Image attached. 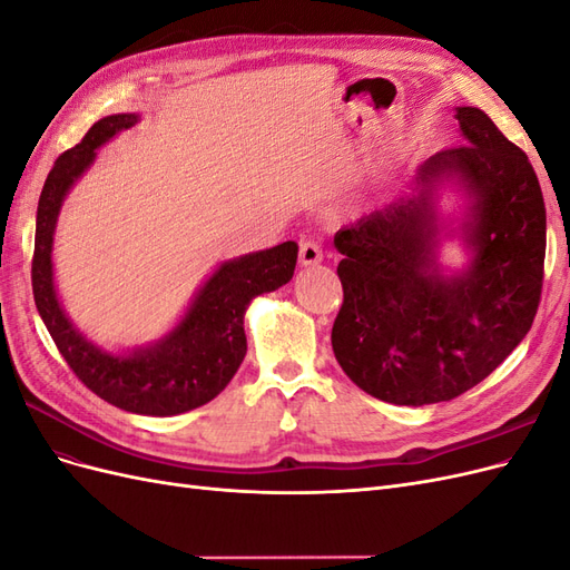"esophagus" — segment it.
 I'll return each instance as SVG.
<instances>
[{
    "mask_svg": "<svg viewBox=\"0 0 570 570\" xmlns=\"http://www.w3.org/2000/svg\"><path fill=\"white\" fill-rule=\"evenodd\" d=\"M323 258V249L316 239H302L299 243V264L302 266H316Z\"/></svg>",
    "mask_w": 570,
    "mask_h": 570,
    "instance_id": "34e87169",
    "label": "esophagus"
}]
</instances>
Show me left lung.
I'll return each mask as SVG.
<instances>
[{
	"label": "left lung",
	"mask_w": 570,
	"mask_h": 570,
	"mask_svg": "<svg viewBox=\"0 0 570 570\" xmlns=\"http://www.w3.org/2000/svg\"><path fill=\"white\" fill-rule=\"evenodd\" d=\"M456 120L465 145L433 154L406 195L335 233V358L354 385L400 406L450 402L485 381L528 335L542 295L538 176L485 111L459 107ZM444 181L472 202L459 228L472 258L454 274L436 264Z\"/></svg>",
	"instance_id": "left-lung-1"
}]
</instances>
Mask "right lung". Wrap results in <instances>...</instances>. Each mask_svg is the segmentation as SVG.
<instances>
[{"instance_id": "1", "label": "right lung", "mask_w": 570, "mask_h": 570, "mask_svg": "<svg viewBox=\"0 0 570 570\" xmlns=\"http://www.w3.org/2000/svg\"><path fill=\"white\" fill-rule=\"evenodd\" d=\"M137 124L135 114L97 120L63 151L45 180L32 254L36 306L66 364L101 400L142 416H176L226 390L247 354L245 312L254 297L289 283L297 243H283L220 264L195 295L180 323L159 342L128 354H109L85 340L61 308L51 268V245L68 189L90 168L97 149Z\"/></svg>"}]
</instances>
